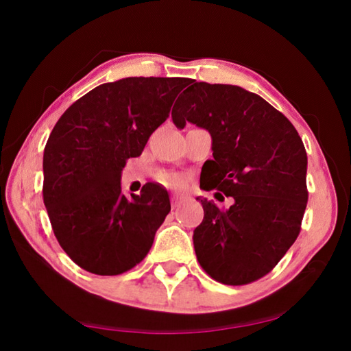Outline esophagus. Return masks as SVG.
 Masks as SVG:
<instances>
[{
	"mask_svg": "<svg viewBox=\"0 0 351 351\" xmlns=\"http://www.w3.org/2000/svg\"><path fill=\"white\" fill-rule=\"evenodd\" d=\"M180 204H181V197L178 193H173V197H171V207H173V209H178Z\"/></svg>",
	"mask_w": 351,
	"mask_h": 351,
	"instance_id": "1",
	"label": "esophagus"
}]
</instances>
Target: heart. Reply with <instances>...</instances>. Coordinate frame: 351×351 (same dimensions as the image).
Returning a JSON list of instances; mask_svg holds the SVG:
<instances>
[{"label": "heart", "mask_w": 351, "mask_h": 351, "mask_svg": "<svg viewBox=\"0 0 351 351\" xmlns=\"http://www.w3.org/2000/svg\"><path fill=\"white\" fill-rule=\"evenodd\" d=\"M164 181L167 182V184H170V186H176V184H180V178L170 175V176H165Z\"/></svg>", "instance_id": "heart-1"}]
</instances>
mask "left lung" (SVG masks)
Returning <instances> with one entry per match:
<instances>
[{"mask_svg":"<svg viewBox=\"0 0 351 351\" xmlns=\"http://www.w3.org/2000/svg\"><path fill=\"white\" fill-rule=\"evenodd\" d=\"M176 102L178 128L192 122L212 136L213 159L203 165L199 187L234 198L226 210L201 199L197 258L213 280L252 283L276 268L300 234L308 201L304 142L280 111L240 86L190 80Z\"/></svg>","mask_w":351,"mask_h":351,"instance_id":"left-lung-1","label":"left lung"}]
</instances>
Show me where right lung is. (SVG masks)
<instances>
[{
	"label": "right lung",
	"instance_id": "obj_1",
	"mask_svg": "<svg viewBox=\"0 0 351 351\" xmlns=\"http://www.w3.org/2000/svg\"><path fill=\"white\" fill-rule=\"evenodd\" d=\"M190 79L128 77L104 83L58 119L43 154V201L57 241L82 269L119 276L145 258L170 212L167 190L127 198L121 171L141 156Z\"/></svg>",
	"mask_w": 351,
	"mask_h": 351
}]
</instances>
